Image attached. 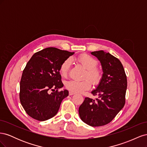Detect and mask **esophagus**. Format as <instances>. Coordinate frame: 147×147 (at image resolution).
Listing matches in <instances>:
<instances>
[{
  "mask_svg": "<svg viewBox=\"0 0 147 147\" xmlns=\"http://www.w3.org/2000/svg\"><path fill=\"white\" fill-rule=\"evenodd\" d=\"M74 94H75V92H71V91H70V92H69V95H70V96H72V95H74Z\"/></svg>",
  "mask_w": 147,
  "mask_h": 147,
  "instance_id": "34e87169",
  "label": "esophagus"
}]
</instances>
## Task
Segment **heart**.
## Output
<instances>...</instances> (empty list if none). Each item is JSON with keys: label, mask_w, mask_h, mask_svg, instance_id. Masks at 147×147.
<instances>
[{"label": "heart", "mask_w": 147, "mask_h": 147, "mask_svg": "<svg viewBox=\"0 0 147 147\" xmlns=\"http://www.w3.org/2000/svg\"><path fill=\"white\" fill-rule=\"evenodd\" d=\"M77 61L84 69L87 70L85 77L90 78L94 84H98L100 81L102 74L101 70L96 67L97 64V61L88 55H81L77 59ZM70 64V59H67L61 64L59 71L62 76L64 77H67V75H68ZM65 88L71 92L81 93L91 88V82L89 79H84L82 81L71 80L65 82Z\"/></svg>", "instance_id": "obj_1"}]
</instances>
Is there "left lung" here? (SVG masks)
Wrapping results in <instances>:
<instances>
[{
	"label": "left lung",
	"mask_w": 147,
	"mask_h": 147,
	"mask_svg": "<svg viewBox=\"0 0 147 147\" xmlns=\"http://www.w3.org/2000/svg\"><path fill=\"white\" fill-rule=\"evenodd\" d=\"M101 64L100 81L92 94L98 96L92 99L85 97L78 113L82 121L91 126H101L109 123L125 104L127 78L120 61L103 50L91 52Z\"/></svg>",
	"instance_id": "8db88e82"
}]
</instances>
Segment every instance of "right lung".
I'll use <instances>...</instances> for the list:
<instances>
[{
    "mask_svg": "<svg viewBox=\"0 0 147 147\" xmlns=\"http://www.w3.org/2000/svg\"><path fill=\"white\" fill-rule=\"evenodd\" d=\"M74 54L50 47L31 57L22 74L20 92L21 104L30 117L43 121L57 114L62 100L69 96L67 90L57 91L64 86L60 67Z\"/></svg>",
    "mask_w": 147,
    "mask_h": 147,
    "instance_id": "obj_1",
    "label": "right lung"
}]
</instances>
